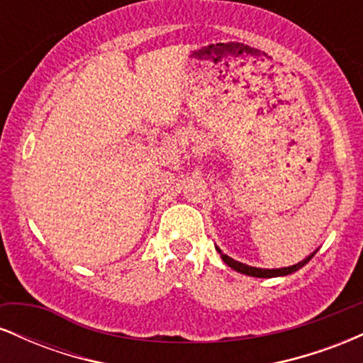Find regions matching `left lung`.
<instances>
[{"label":"left lung","mask_w":363,"mask_h":363,"mask_svg":"<svg viewBox=\"0 0 363 363\" xmlns=\"http://www.w3.org/2000/svg\"><path fill=\"white\" fill-rule=\"evenodd\" d=\"M220 256H222V259L225 264L230 266L232 269H235V272L239 273H244V274H249V277H256V278H273V277H285V274H290L294 272H297V269H301L302 266H306L307 262L312 259V256H314L315 252H312L311 256H307L306 259L297 262V264L294 266H289V268H278V269H262V268H252V266H247V264H242V262L232 259V257H228L227 254H223L222 251L218 249Z\"/></svg>","instance_id":"1"}]
</instances>
